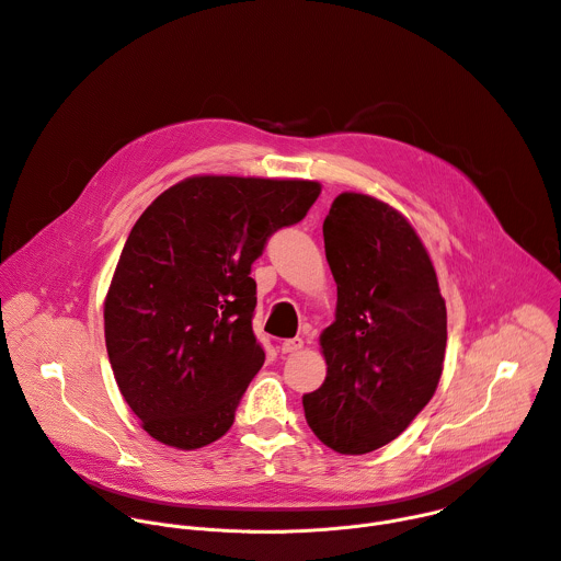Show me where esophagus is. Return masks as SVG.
I'll list each match as a JSON object with an SVG mask.
<instances>
[{
  "instance_id": "1",
  "label": "esophagus",
  "mask_w": 561,
  "mask_h": 561,
  "mask_svg": "<svg viewBox=\"0 0 561 561\" xmlns=\"http://www.w3.org/2000/svg\"><path fill=\"white\" fill-rule=\"evenodd\" d=\"M301 348H304V340L301 337H293V340L282 342V353H297Z\"/></svg>"
}]
</instances>
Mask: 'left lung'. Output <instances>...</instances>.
I'll return each instance as SVG.
<instances>
[{"instance_id": "1", "label": "left lung", "mask_w": 561, "mask_h": 561, "mask_svg": "<svg viewBox=\"0 0 561 561\" xmlns=\"http://www.w3.org/2000/svg\"><path fill=\"white\" fill-rule=\"evenodd\" d=\"M324 247L337 308L319 335L327 379L304 394V413L319 442L364 455L402 435L435 394L446 301L413 224L381 199L337 195Z\"/></svg>"}]
</instances>
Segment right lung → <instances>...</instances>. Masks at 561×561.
<instances>
[{"instance_id": "add662e5", "label": "right lung", "mask_w": 561, "mask_h": 561, "mask_svg": "<svg viewBox=\"0 0 561 561\" xmlns=\"http://www.w3.org/2000/svg\"><path fill=\"white\" fill-rule=\"evenodd\" d=\"M322 193L310 180L195 175L135 221L104 301L115 381L141 428L195 450L234 422L266 353L253 333V262Z\"/></svg>"}]
</instances>
